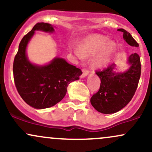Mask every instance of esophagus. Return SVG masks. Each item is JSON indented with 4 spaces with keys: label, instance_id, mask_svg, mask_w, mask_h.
<instances>
[{
    "label": "esophagus",
    "instance_id": "34e87169",
    "mask_svg": "<svg viewBox=\"0 0 152 152\" xmlns=\"http://www.w3.org/2000/svg\"><path fill=\"white\" fill-rule=\"evenodd\" d=\"M88 73H89V71H88V69H83V74L81 75V78H83L85 77V76H86L88 74Z\"/></svg>",
    "mask_w": 152,
    "mask_h": 152
}]
</instances>
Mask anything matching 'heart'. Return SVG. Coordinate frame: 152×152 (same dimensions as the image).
I'll return each mask as SVG.
<instances>
[{"label":"heart","mask_w":152,"mask_h":152,"mask_svg":"<svg viewBox=\"0 0 152 152\" xmlns=\"http://www.w3.org/2000/svg\"><path fill=\"white\" fill-rule=\"evenodd\" d=\"M116 48V43L109 41L107 36L93 35L85 38L79 45V50H75V54L79 58L83 56H91L97 53L92 58L94 66L101 67L108 64Z\"/></svg>","instance_id":"heart-1"}]
</instances>
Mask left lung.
<instances>
[{"label":"left lung","instance_id":"left-lung-1","mask_svg":"<svg viewBox=\"0 0 152 152\" xmlns=\"http://www.w3.org/2000/svg\"><path fill=\"white\" fill-rule=\"evenodd\" d=\"M117 31L124 33L123 38L129 45L139 46L132 35L123 28ZM130 67L124 73L114 72L115 64L107 68L96 71L101 79L98 92L91 98V104L99 112L102 114H114L126 106L133 98L141 76L140 57L137 53L128 58Z\"/></svg>","mask_w":152,"mask_h":152}]
</instances>
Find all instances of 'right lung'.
Segmentation results:
<instances>
[{
	"label": "right lung",
	"mask_w": 152,
	"mask_h": 152,
	"mask_svg": "<svg viewBox=\"0 0 152 152\" xmlns=\"http://www.w3.org/2000/svg\"><path fill=\"white\" fill-rule=\"evenodd\" d=\"M35 31L53 33L54 28L49 23H38L23 36L15 56L13 71L15 87L21 98L29 106L41 109L61 102L69 83L79 79L82 71L61 58H55L46 66L31 64L26 50Z\"/></svg>",
	"instance_id": "obj_1"
}]
</instances>
